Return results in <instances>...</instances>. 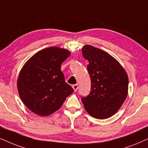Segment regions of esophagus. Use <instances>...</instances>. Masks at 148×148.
<instances>
[{
    "label": "esophagus",
    "instance_id": "34e87169",
    "mask_svg": "<svg viewBox=\"0 0 148 148\" xmlns=\"http://www.w3.org/2000/svg\"><path fill=\"white\" fill-rule=\"evenodd\" d=\"M72 88H74V91H76V90H77L78 88V85L77 84H74V85H72Z\"/></svg>",
    "mask_w": 148,
    "mask_h": 148
}]
</instances>
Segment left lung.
Instances as JSON below:
<instances>
[{"mask_svg":"<svg viewBox=\"0 0 148 148\" xmlns=\"http://www.w3.org/2000/svg\"><path fill=\"white\" fill-rule=\"evenodd\" d=\"M82 56L87 60L91 90L81 98L86 111L97 119L111 117L125 101L129 78L127 72L113 57L101 49L84 45Z\"/></svg>","mask_w":148,"mask_h":148,"instance_id":"8db88e82","label":"left lung"}]
</instances>
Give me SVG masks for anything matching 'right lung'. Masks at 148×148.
Instances as JSON below:
<instances>
[{
  "instance_id": "add662e5",
  "label": "right lung",
  "mask_w": 148,
  "mask_h": 148,
  "mask_svg": "<svg viewBox=\"0 0 148 148\" xmlns=\"http://www.w3.org/2000/svg\"><path fill=\"white\" fill-rule=\"evenodd\" d=\"M70 55L66 49L49 47L35 53L23 66L17 90L30 111L42 116L50 115L74 91L61 71V65Z\"/></svg>"
}]
</instances>
